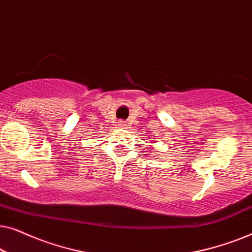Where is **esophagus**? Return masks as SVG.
Listing matches in <instances>:
<instances>
[{"label":"esophagus","mask_w":252,"mask_h":252,"mask_svg":"<svg viewBox=\"0 0 252 252\" xmlns=\"http://www.w3.org/2000/svg\"><path fill=\"white\" fill-rule=\"evenodd\" d=\"M118 126H119V127H126L127 124H126L125 122H119V123H118Z\"/></svg>","instance_id":"esophagus-1"}]
</instances>
